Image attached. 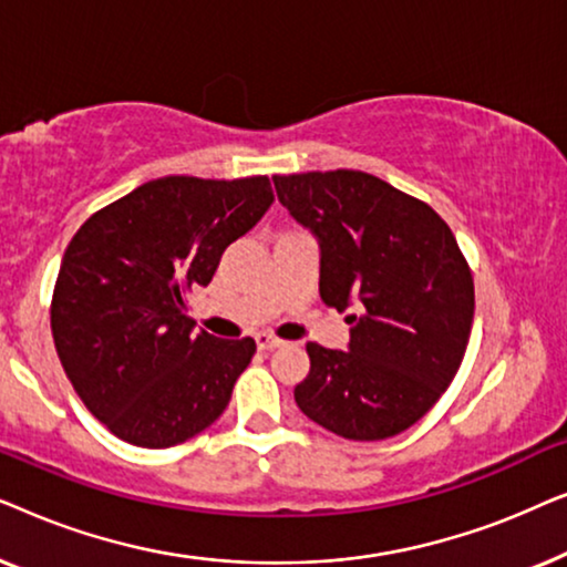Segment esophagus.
Instances as JSON below:
<instances>
[{
  "instance_id": "34e87169",
  "label": "esophagus",
  "mask_w": 567,
  "mask_h": 567,
  "mask_svg": "<svg viewBox=\"0 0 567 567\" xmlns=\"http://www.w3.org/2000/svg\"><path fill=\"white\" fill-rule=\"evenodd\" d=\"M255 343H258V351L268 353V351H274V348L281 346V340L274 338V336H268V332H260V336H255Z\"/></svg>"
}]
</instances>
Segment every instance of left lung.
<instances>
[{
	"label": "left lung",
	"mask_w": 567,
	"mask_h": 567,
	"mask_svg": "<svg viewBox=\"0 0 567 567\" xmlns=\"http://www.w3.org/2000/svg\"><path fill=\"white\" fill-rule=\"evenodd\" d=\"M274 185L320 243L322 301L353 309L348 351L307 343L293 400L336 436H398L462 367L475 315L467 260L429 204L361 169L274 175Z\"/></svg>",
	"instance_id": "left-lung-1"
}]
</instances>
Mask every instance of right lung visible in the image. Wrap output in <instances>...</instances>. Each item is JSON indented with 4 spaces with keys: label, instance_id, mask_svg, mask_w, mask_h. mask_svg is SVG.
I'll list each match as a JSON object with an SVG mask.
<instances>
[{
    "label": "right lung",
    "instance_id": "add662e5",
    "mask_svg": "<svg viewBox=\"0 0 567 567\" xmlns=\"http://www.w3.org/2000/svg\"><path fill=\"white\" fill-rule=\"evenodd\" d=\"M274 204L266 175L138 185L76 229L51 299L69 382L107 431L144 449L183 444L229 405L255 340L193 332L185 297Z\"/></svg>",
    "mask_w": 567,
    "mask_h": 567
}]
</instances>
